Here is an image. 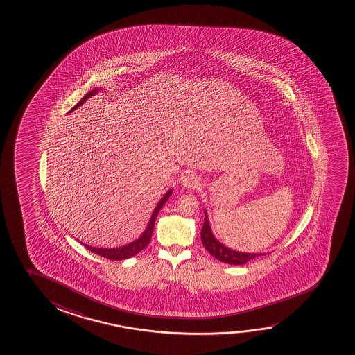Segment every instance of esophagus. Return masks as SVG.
Masks as SVG:
<instances>
[{"label": "esophagus", "instance_id": "34e87169", "mask_svg": "<svg viewBox=\"0 0 355 355\" xmlns=\"http://www.w3.org/2000/svg\"><path fill=\"white\" fill-rule=\"evenodd\" d=\"M180 183L185 189H191V188H195V187L200 184V178L194 173H187V175L182 177Z\"/></svg>", "mask_w": 355, "mask_h": 355}]
</instances>
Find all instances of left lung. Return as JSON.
<instances>
[{
	"mask_svg": "<svg viewBox=\"0 0 355 355\" xmlns=\"http://www.w3.org/2000/svg\"><path fill=\"white\" fill-rule=\"evenodd\" d=\"M201 243L204 245V248L209 251V254H212L216 259L227 263V264H232V266H243V264H246L248 261H251L252 258L266 254V253L239 252V251L232 250V248L224 246L223 243H219L212 233L206 211H205L204 225L201 229Z\"/></svg>",
	"mask_w": 355,
	"mask_h": 355,
	"instance_id": "left-lung-1",
	"label": "left lung"
}]
</instances>
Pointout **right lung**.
<instances>
[{"mask_svg":"<svg viewBox=\"0 0 355 355\" xmlns=\"http://www.w3.org/2000/svg\"><path fill=\"white\" fill-rule=\"evenodd\" d=\"M102 87H96L92 91H89V92L85 96V97L80 101V102L73 107V109H70V112H73V110H76L78 107H81L83 103L87 101L88 98L92 97V96H96L98 92H101L102 91ZM171 195H172V189L167 190L166 191V194L161 198L160 201L157 202L156 205L155 209L153 211V214H151L150 219H149V222H148V225H146V230L141 233V236L139 238L136 239L135 241H132V243H127V245H123V246H120V248H92V246H89V245H86V243H83V246L89 250L91 252L96 253L98 256H102V257L107 258V259H112V261H122V259H127V258L133 257V256H136L137 253L141 252L143 248H146V245L150 243L151 235H153V230H154V225H155L156 217H157V214H159V211L162 209V206L166 204V201L168 200Z\"/></svg>","mask_w":355,"mask_h":355,"instance_id":"add662e5","label":"right lung"}]
</instances>
